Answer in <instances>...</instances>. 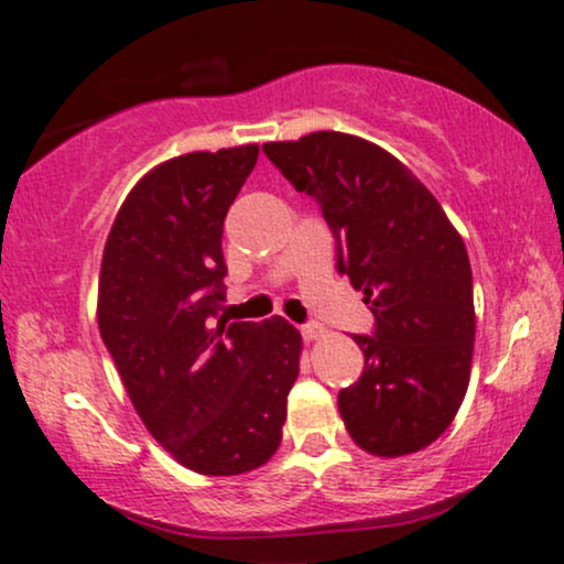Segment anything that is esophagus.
<instances>
[{"label":"esophagus","instance_id":"esophagus-1","mask_svg":"<svg viewBox=\"0 0 564 564\" xmlns=\"http://www.w3.org/2000/svg\"><path fill=\"white\" fill-rule=\"evenodd\" d=\"M323 332H326V328H323L321 323H315V321H310V323H304V326H300V334H302L304 341L321 339Z\"/></svg>","mask_w":564,"mask_h":564}]
</instances>
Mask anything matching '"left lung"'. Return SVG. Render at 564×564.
I'll return each mask as SVG.
<instances>
[{
  "label": "left lung",
  "mask_w": 564,
  "mask_h": 564,
  "mask_svg": "<svg viewBox=\"0 0 564 564\" xmlns=\"http://www.w3.org/2000/svg\"><path fill=\"white\" fill-rule=\"evenodd\" d=\"M264 156L321 206L336 270L373 313L355 334L366 368L339 392L349 437L373 456L422 451L448 430L469 384L475 300L467 246L398 159L341 132L268 142Z\"/></svg>",
  "instance_id": "1"
}]
</instances>
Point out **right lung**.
Here are the masks:
<instances>
[{
  "label": "right lung",
  "instance_id": "obj_1",
  "mask_svg": "<svg viewBox=\"0 0 564 564\" xmlns=\"http://www.w3.org/2000/svg\"><path fill=\"white\" fill-rule=\"evenodd\" d=\"M260 148L185 153L134 185L102 251L97 323L151 435L198 475H243L281 445L302 336L228 323L223 225Z\"/></svg>",
  "mask_w": 564,
  "mask_h": 564
}]
</instances>
